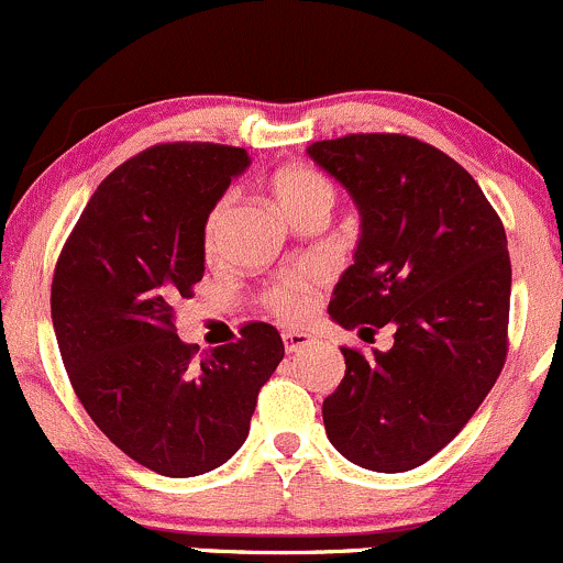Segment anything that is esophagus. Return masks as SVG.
Masks as SVG:
<instances>
[{"mask_svg":"<svg viewBox=\"0 0 563 563\" xmlns=\"http://www.w3.org/2000/svg\"><path fill=\"white\" fill-rule=\"evenodd\" d=\"M282 339H284V350H287V353H300V350H306L314 344V336L306 331H287Z\"/></svg>","mask_w":563,"mask_h":563,"instance_id":"esophagus-1","label":"esophagus"}]
</instances>
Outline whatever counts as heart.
I'll use <instances>...</instances> for the list:
<instances>
[{
	"mask_svg": "<svg viewBox=\"0 0 563 563\" xmlns=\"http://www.w3.org/2000/svg\"><path fill=\"white\" fill-rule=\"evenodd\" d=\"M271 188H274L276 202L287 213V219L300 213V210H325V213H331L333 202H336V188H333V183L322 172L309 169V166H289V169H282L271 180ZM227 208H230V197L219 199L213 205V210L208 213V221H205V246L208 249H213L216 241H219ZM317 282H320V274L314 268L289 271L279 282H274L265 289V306L279 320L298 322L309 311V300Z\"/></svg>",
	"mask_w": 563,
	"mask_h": 563,
	"instance_id": "heart-1",
	"label": "heart"
}]
</instances>
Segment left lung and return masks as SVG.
I'll list each match as a JSON object with an SVG mask.
<instances>
[{
  "mask_svg": "<svg viewBox=\"0 0 563 563\" xmlns=\"http://www.w3.org/2000/svg\"><path fill=\"white\" fill-rule=\"evenodd\" d=\"M306 153L361 216L328 314L361 336L397 328L386 353L342 347L347 372L322 402L328 441L366 471L419 468L468 424L506 361L504 224L468 172L419 139L350 133Z\"/></svg>",
  "mask_w": 563,
  "mask_h": 563,
  "instance_id": "8db88e82",
  "label": "left lung"
}]
</instances>
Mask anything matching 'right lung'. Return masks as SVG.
<instances>
[{
	"instance_id": "obj_1",
	"label": "right lung",
	"mask_w": 563,
	"mask_h": 563,
	"mask_svg": "<svg viewBox=\"0 0 563 563\" xmlns=\"http://www.w3.org/2000/svg\"><path fill=\"white\" fill-rule=\"evenodd\" d=\"M249 164L227 144L144 150L100 183L54 271V333L76 397L117 449L161 476L224 465L284 358L268 322L202 358L175 331L177 300L205 274L208 213Z\"/></svg>"
}]
</instances>
